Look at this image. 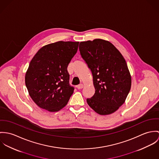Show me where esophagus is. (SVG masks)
Masks as SVG:
<instances>
[{"instance_id":"obj_1","label":"esophagus","mask_w":159,"mask_h":159,"mask_svg":"<svg viewBox=\"0 0 159 159\" xmlns=\"http://www.w3.org/2000/svg\"><path fill=\"white\" fill-rule=\"evenodd\" d=\"M77 89H82V88L84 87V86H83V85L82 84H79V85H77V87H76Z\"/></svg>"}]
</instances>
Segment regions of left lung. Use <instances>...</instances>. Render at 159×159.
Instances as JSON below:
<instances>
[{"mask_svg":"<svg viewBox=\"0 0 159 159\" xmlns=\"http://www.w3.org/2000/svg\"><path fill=\"white\" fill-rule=\"evenodd\" d=\"M79 51L91 70L95 88L87 99L88 106L101 115H110L122 106L131 87V76L120 52L108 41L95 39L80 42Z\"/></svg>","mask_w":159,"mask_h":159,"instance_id":"1","label":"left lung"}]
</instances>
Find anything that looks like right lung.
Returning a JSON list of instances; mask_svg holds the SVG:
<instances>
[{"label": "right lung", "mask_w": 159, "mask_h": 159, "mask_svg": "<svg viewBox=\"0 0 159 159\" xmlns=\"http://www.w3.org/2000/svg\"><path fill=\"white\" fill-rule=\"evenodd\" d=\"M79 42L58 41L41 48L32 59L25 77L29 95L36 104L49 111L66 106L74 92L67 67Z\"/></svg>", "instance_id": "right-lung-1"}]
</instances>
